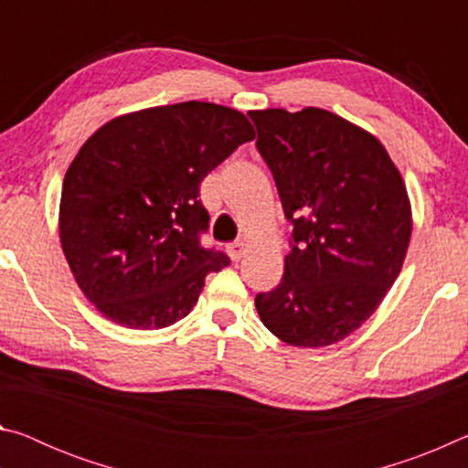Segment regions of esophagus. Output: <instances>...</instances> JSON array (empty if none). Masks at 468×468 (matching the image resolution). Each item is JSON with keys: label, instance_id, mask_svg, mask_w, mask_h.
Listing matches in <instances>:
<instances>
[{"label": "esophagus", "instance_id": "1", "mask_svg": "<svg viewBox=\"0 0 468 468\" xmlns=\"http://www.w3.org/2000/svg\"><path fill=\"white\" fill-rule=\"evenodd\" d=\"M227 253L229 258L233 260V262H239V260L248 253V245H245L243 241H235V243H229L227 245Z\"/></svg>", "mask_w": 468, "mask_h": 468}]
</instances>
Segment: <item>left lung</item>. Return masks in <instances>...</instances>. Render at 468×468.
Instances as JSON below:
<instances>
[{
	"label": "left lung",
	"mask_w": 468,
	"mask_h": 468,
	"mask_svg": "<svg viewBox=\"0 0 468 468\" xmlns=\"http://www.w3.org/2000/svg\"><path fill=\"white\" fill-rule=\"evenodd\" d=\"M292 248L284 276L260 292L264 326L320 348L361 328L405 264L413 210L405 179L374 133L326 109L250 111Z\"/></svg>",
	"instance_id": "8db88e82"
}]
</instances>
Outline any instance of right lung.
<instances>
[{"label":"right lung","mask_w":468,"mask_h":468,"mask_svg":"<svg viewBox=\"0 0 468 468\" xmlns=\"http://www.w3.org/2000/svg\"><path fill=\"white\" fill-rule=\"evenodd\" d=\"M253 138L241 111L187 101L113 117L84 142L63 177L59 241L107 320L156 330L194 310L206 274L229 264L197 243L200 181Z\"/></svg>","instance_id":"right-lung-1"}]
</instances>
